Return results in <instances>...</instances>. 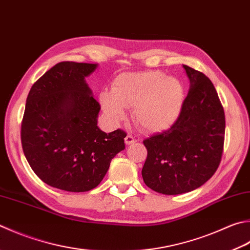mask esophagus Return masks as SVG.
Segmentation results:
<instances>
[{
  "instance_id": "esophagus-1",
  "label": "esophagus",
  "mask_w": 250,
  "mask_h": 250,
  "mask_svg": "<svg viewBox=\"0 0 250 250\" xmlns=\"http://www.w3.org/2000/svg\"><path fill=\"white\" fill-rule=\"evenodd\" d=\"M136 141H137V140H136V138L134 137V136L130 135V134H128V135H127L126 137H125V144H126V145H131V144L136 143Z\"/></svg>"
}]
</instances>
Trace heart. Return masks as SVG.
I'll return each instance as SVG.
<instances>
[{
  "instance_id": "heart-1",
  "label": "heart",
  "mask_w": 250,
  "mask_h": 250,
  "mask_svg": "<svg viewBox=\"0 0 250 250\" xmlns=\"http://www.w3.org/2000/svg\"><path fill=\"white\" fill-rule=\"evenodd\" d=\"M183 100L182 83L154 70L121 74L113 82L112 90L100 93L102 109L111 121H122L125 107H133L134 123L147 131L168 128L180 115Z\"/></svg>"
}]
</instances>
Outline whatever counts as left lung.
<instances>
[{"label": "left lung", "mask_w": 250, "mask_h": 250, "mask_svg": "<svg viewBox=\"0 0 250 250\" xmlns=\"http://www.w3.org/2000/svg\"><path fill=\"white\" fill-rule=\"evenodd\" d=\"M190 82L180 116L171 128L144 140L147 159L141 175L152 190L180 195L210 180L223 152L225 115L213 83L183 65Z\"/></svg>", "instance_id": "1"}]
</instances>
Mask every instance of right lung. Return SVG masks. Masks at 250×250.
<instances>
[{"label":"right lung","mask_w":250,"mask_h":250,"mask_svg":"<svg viewBox=\"0 0 250 250\" xmlns=\"http://www.w3.org/2000/svg\"><path fill=\"white\" fill-rule=\"evenodd\" d=\"M98 65L61 62L31 87L21 122L23 154L37 176L59 189L83 192L101 183L126 133L98 127L101 106L86 77Z\"/></svg>","instance_id":"1"}]
</instances>
